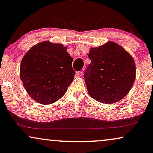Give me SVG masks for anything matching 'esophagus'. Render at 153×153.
<instances>
[{
  "label": "esophagus",
  "mask_w": 153,
  "mask_h": 153,
  "mask_svg": "<svg viewBox=\"0 0 153 153\" xmlns=\"http://www.w3.org/2000/svg\"><path fill=\"white\" fill-rule=\"evenodd\" d=\"M76 75H78V76H82V71H78V72H76Z\"/></svg>",
  "instance_id": "1"
}]
</instances>
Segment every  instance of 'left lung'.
I'll list each match as a JSON object with an SVG mask.
<instances>
[{"instance_id":"left-lung-1","label":"left lung","mask_w":153,"mask_h":153,"mask_svg":"<svg viewBox=\"0 0 153 153\" xmlns=\"http://www.w3.org/2000/svg\"><path fill=\"white\" fill-rule=\"evenodd\" d=\"M91 63L84 73L89 94L97 101L113 104L128 93L136 78L134 60L119 44L109 42L88 53Z\"/></svg>"}]
</instances>
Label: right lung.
Masks as SVG:
<instances>
[{
    "label": "right lung",
    "instance_id": "1",
    "mask_svg": "<svg viewBox=\"0 0 153 153\" xmlns=\"http://www.w3.org/2000/svg\"><path fill=\"white\" fill-rule=\"evenodd\" d=\"M73 58L62 44L44 42L25 53L20 64V79L31 97L49 104L64 95L74 79Z\"/></svg>",
    "mask_w": 153,
    "mask_h": 153
}]
</instances>
